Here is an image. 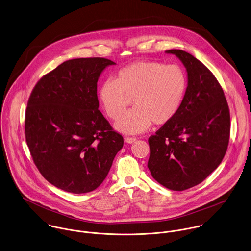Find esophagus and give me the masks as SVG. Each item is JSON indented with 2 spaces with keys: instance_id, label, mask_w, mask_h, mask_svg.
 <instances>
[{
  "instance_id": "esophagus-1",
  "label": "esophagus",
  "mask_w": 251,
  "mask_h": 251,
  "mask_svg": "<svg viewBox=\"0 0 251 251\" xmlns=\"http://www.w3.org/2000/svg\"><path fill=\"white\" fill-rule=\"evenodd\" d=\"M136 141H137L136 138H130V137L125 138V142H126L127 144H134Z\"/></svg>"
}]
</instances>
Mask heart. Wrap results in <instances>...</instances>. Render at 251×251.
I'll list each match as a JSON object with an SVG mask.
<instances>
[{
	"mask_svg": "<svg viewBox=\"0 0 251 251\" xmlns=\"http://www.w3.org/2000/svg\"><path fill=\"white\" fill-rule=\"evenodd\" d=\"M187 90L185 71L178 65L155 61L133 63L100 85L99 99L111 119L118 118L134 101L135 108L122 115L114 128L126 135L141 134L165 125L178 113Z\"/></svg>",
	"mask_w": 251,
	"mask_h": 251,
	"instance_id": "heart-1",
	"label": "heart"
}]
</instances>
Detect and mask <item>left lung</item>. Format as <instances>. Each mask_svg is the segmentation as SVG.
Here are the masks:
<instances>
[{"label":"left lung","instance_id":"left-lung-1","mask_svg":"<svg viewBox=\"0 0 251 251\" xmlns=\"http://www.w3.org/2000/svg\"><path fill=\"white\" fill-rule=\"evenodd\" d=\"M176 55L187 72V90L176 117L149 139L148 167L166 188L183 191L204 180L221 163L229 144L230 112L212 73L193 55Z\"/></svg>","mask_w":251,"mask_h":251}]
</instances>
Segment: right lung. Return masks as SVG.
Segmentation results:
<instances>
[{"label":"right lung","instance_id":"1","mask_svg":"<svg viewBox=\"0 0 251 251\" xmlns=\"http://www.w3.org/2000/svg\"><path fill=\"white\" fill-rule=\"evenodd\" d=\"M110 65L105 58L65 61L38 81L28 100V148L43 176L64 191L98 188L123 147L99 110L97 82Z\"/></svg>","mask_w":251,"mask_h":251}]
</instances>
